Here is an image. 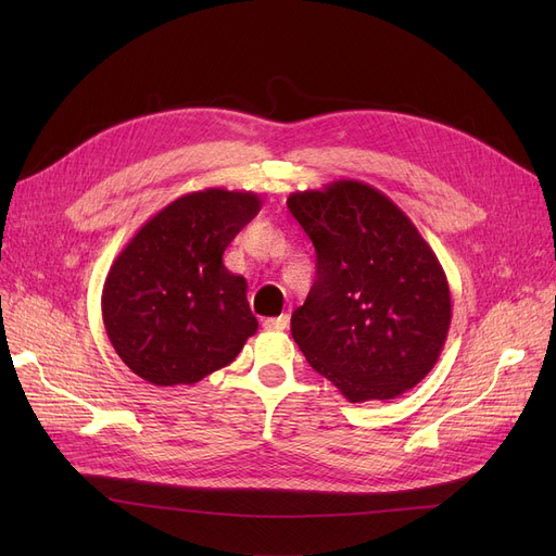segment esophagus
Instances as JSON below:
<instances>
[{
  "instance_id": "esophagus-1",
  "label": "esophagus",
  "mask_w": 556,
  "mask_h": 556,
  "mask_svg": "<svg viewBox=\"0 0 556 556\" xmlns=\"http://www.w3.org/2000/svg\"><path fill=\"white\" fill-rule=\"evenodd\" d=\"M288 323H290V317L283 313L279 317L263 319V329H266V331H283V329H288Z\"/></svg>"
}]
</instances>
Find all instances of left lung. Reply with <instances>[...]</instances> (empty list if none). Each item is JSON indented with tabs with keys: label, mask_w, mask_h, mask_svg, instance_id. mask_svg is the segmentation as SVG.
Listing matches in <instances>:
<instances>
[{
	"label": "left lung",
	"mask_w": 556,
	"mask_h": 556,
	"mask_svg": "<svg viewBox=\"0 0 556 556\" xmlns=\"http://www.w3.org/2000/svg\"><path fill=\"white\" fill-rule=\"evenodd\" d=\"M286 204L317 254L311 293L290 317L308 365L352 403L413 390L451 329L440 258L386 193L361 180L290 193Z\"/></svg>",
	"instance_id": "obj_1"
}]
</instances>
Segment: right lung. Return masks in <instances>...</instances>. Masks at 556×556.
Listing matches in <instances>:
<instances>
[{
    "label": "right lung",
    "instance_id": "add662e5",
    "mask_svg": "<svg viewBox=\"0 0 556 556\" xmlns=\"http://www.w3.org/2000/svg\"><path fill=\"white\" fill-rule=\"evenodd\" d=\"M252 191H191L146 220L112 261L101 311L114 352L160 388L193 386L229 365L258 323L248 281L223 252L258 214Z\"/></svg>",
    "mask_w": 556,
    "mask_h": 556
}]
</instances>
